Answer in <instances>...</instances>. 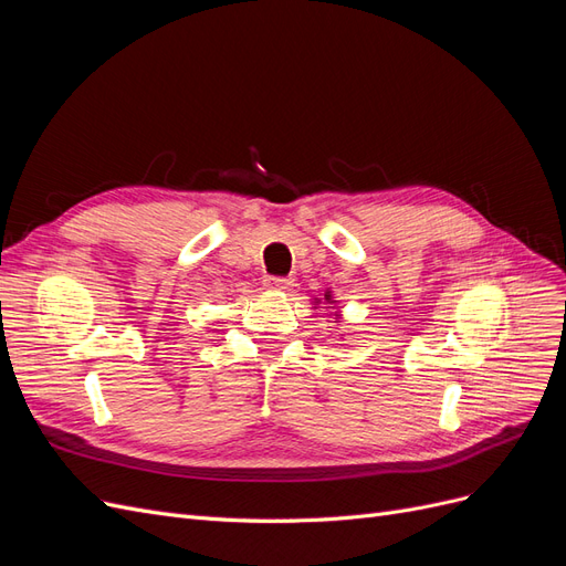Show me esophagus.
Here are the masks:
<instances>
[{
    "mask_svg": "<svg viewBox=\"0 0 566 566\" xmlns=\"http://www.w3.org/2000/svg\"><path fill=\"white\" fill-rule=\"evenodd\" d=\"M264 285H266L269 290H276V293H287V290L295 285V281H293V279H285V276H269V279L264 281Z\"/></svg>",
    "mask_w": 566,
    "mask_h": 566,
    "instance_id": "obj_1",
    "label": "esophagus"
}]
</instances>
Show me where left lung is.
<instances>
[{
  "label": "left lung",
  "mask_w": 566,
  "mask_h": 566,
  "mask_svg": "<svg viewBox=\"0 0 566 566\" xmlns=\"http://www.w3.org/2000/svg\"><path fill=\"white\" fill-rule=\"evenodd\" d=\"M325 300H331V295H325Z\"/></svg>",
  "instance_id": "left-lung-1"
}]
</instances>
